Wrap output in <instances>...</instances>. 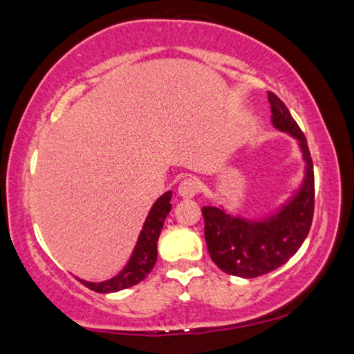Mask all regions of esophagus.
Masks as SVG:
<instances>
[{
    "instance_id": "1",
    "label": "esophagus",
    "mask_w": 354,
    "mask_h": 354,
    "mask_svg": "<svg viewBox=\"0 0 354 354\" xmlns=\"http://www.w3.org/2000/svg\"><path fill=\"white\" fill-rule=\"evenodd\" d=\"M197 192H198V183L192 178L184 179V181L179 184V187H178L179 197H183V198H194L197 196Z\"/></svg>"
}]
</instances>
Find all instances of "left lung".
<instances>
[{
  "mask_svg": "<svg viewBox=\"0 0 354 354\" xmlns=\"http://www.w3.org/2000/svg\"><path fill=\"white\" fill-rule=\"evenodd\" d=\"M271 123L277 131L295 138L305 162L303 181L274 212L243 218L225 207H202L205 241L213 263L227 274L258 277L286 265L310 232L315 212V171L305 134L276 94L268 93Z\"/></svg>",
  "mask_w": 354,
  "mask_h": 354,
  "instance_id": "8db88e82",
  "label": "left lung"
}]
</instances>
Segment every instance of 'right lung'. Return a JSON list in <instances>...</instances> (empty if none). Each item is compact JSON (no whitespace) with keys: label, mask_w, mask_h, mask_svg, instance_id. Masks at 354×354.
I'll return each mask as SVG.
<instances>
[{"label":"right lung","mask_w":354,"mask_h":354,"mask_svg":"<svg viewBox=\"0 0 354 354\" xmlns=\"http://www.w3.org/2000/svg\"><path fill=\"white\" fill-rule=\"evenodd\" d=\"M171 191H167L163 196L157 198L151 210H149L131 257H129L127 265L122 268L118 274L102 282H89L77 277L78 281L94 292L112 293L136 286L138 282L146 279L157 261V242L162 232L163 223H165L168 213L171 210Z\"/></svg>","instance_id":"right-lung-1"}]
</instances>
